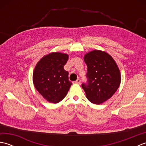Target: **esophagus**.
Returning a JSON list of instances; mask_svg holds the SVG:
<instances>
[{
    "label": "esophagus",
    "mask_w": 146,
    "mask_h": 146,
    "mask_svg": "<svg viewBox=\"0 0 146 146\" xmlns=\"http://www.w3.org/2000/svg\"><path fill=\"white\" fill-rule=\"evenodd\" d=\"M80 82H81V80H80V78H78L74 83H77V84H80Z\"/></svg>",
    "instance_id": "obj_1"
}]
</instances>
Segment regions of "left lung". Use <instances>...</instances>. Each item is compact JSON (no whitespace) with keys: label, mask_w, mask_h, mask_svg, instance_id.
<instances>
[{"label":"left lung","mask_w":146,"mask_h":146,"mask_svg":"<svg viewBox=\"0 0 146 146\" xmlns=\"http://www.w3.org/2000/svg\"><path fill=\"white\" fill-rule=\"evenodd\" d=\"M88 83L82 86L88 100L94 104H101L110 98L120 82V72L116 62L107 52L94 50L85 54Z\"/></svg>","instance_id":"obj_1"}]
</instances>
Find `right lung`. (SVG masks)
<instances>
[{
	"label": "right lung",
	"instance_id": "1",
	"mask_svg": "<svg viewBox=\"0 0 146 146\" xmlns=\"http://www.w3.org/2000/svg\"><path fill=\"white\" fill-rule=\"evenodd\" d=\"M69 58L67 54L52 52L44 56L33 71L34 85L48 102L56 104L66 97L72 83L64 66Z\"/></svg>",
	"mask_w": 146,
	"mask_h": 146
}]
</instances>
